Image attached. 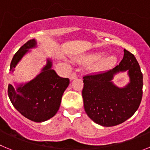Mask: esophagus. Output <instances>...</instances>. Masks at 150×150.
<instances>
[{
	"label": "esophagus",
	"instance_id": "34e87169",
	"mask_svg": "<svg viewBox=\"0 0 150 150\" xmlns=\"http://www.w3.org/2000/svg\"><path fill=\"white\" fill-rule=\"evenodd\" d=\"M76 77H77V75H76L75 73H74V74H72L71 76H70V79H71V80H73V79H76Z\"/></svg>",
	"mask_w": 150,
	"mask_h": 150
}]
</instances>
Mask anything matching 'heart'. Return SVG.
Wrapping results in <instances>:
<instances>
[{
    "label": "heart",
    "mask_w": 150,
    "mask_h": 150,
    "mask_svg": "<svg viewBox=\"0 0 150 150\" xmlns=\"http://www.w3.org/2000/svg\"><path fill=\"white\" fill-rule=\"evenodd\" d=\"M103 55H104V52H95V53L84 57L83 60L87 61V62H95V61H98L100 59V60L97 62L95 65L97 70H104V69L112 67V66L116 64V62H117V58L115 55H108V56H106L101 59Z\"/></svg>",
    "instance_id": "obj_1"
}]
</instances>
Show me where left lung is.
Masks as SVG:
<instances>
[{"mask_svg": "<svg viewBox=\"0 0 150 150\" xmlns=\"http://www.w3.org/2000/svg\"><path fill=\"white\" fill-rule=\"evenodd\" d=\"M128 71L129 83L122 88L112 80L116 74ZM82 95L88 117L104 127L115 126L132 117L141 102L143 74L137 59L124 50L120 64L108 71L83 76Z\"/></svg>", "mask_w": 150, "mask_h": 150, "instance_id": "1", "label": "left lung"}]
</instances>
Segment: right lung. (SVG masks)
<instances>
[{
    "mask_svg": "<svg viewBox=\"0 0 150 150\" xmlns=\"http://www.w3.org/2000/svg\"><path fill=\"white\" fill-rule=\"evenodd\" d=\"M37 41L30 40L14 55L10 64L13 73L17 64L29 50L35 48ZM52 61L47 59L46 64L38 76L26 83L8 86V95L13 107L28 120L42 122L53 117L60 107L64 91L69 86L68 78H62L55 73Z\"/></svg>",
    "mask_w": 150,
    "mask_h": 150,
    "instance_id": "add662e5",
    "label": "right lung"
}]
</instances>
